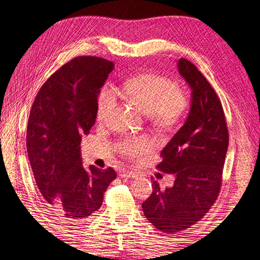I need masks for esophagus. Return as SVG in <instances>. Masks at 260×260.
Instances as JSON below:
<instances>
[{"instance_id": "esophagus-1", "label": "esophagus", "mask_w": 260, "mask_h": 260, "mask_svg": "<svg viewBox=\"0 0 260 260\" xmlns=\"http://www.w3.org/2000/svg\"><path fill=\"white\" fill-rule=\"evenodd\" d=\"M120 178L123 179H134L137 178V173L133 172V171H123V172H120Z\"/></svg>"}]
</instances>
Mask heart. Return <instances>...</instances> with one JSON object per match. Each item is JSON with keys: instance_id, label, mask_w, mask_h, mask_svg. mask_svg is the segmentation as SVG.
<instances>
[{"instance_id": "1", "label": "heart", "mask_w": 260, "mask_h": 260, "mask_svg": "<svg viewBox=\"0 0 260 260\" xmlns=\"http://www.w3.org/2000/svg\"><path fill=\"white\" fill-rule=\"evenodd\" d=\"M121 95L136 105L159 128H172L179 124L190 106L189 97L178 88V84L157 74H141L128 78L121 86ZM116 101L117 96L114 88L105 86L98 95V120L103 121L108 117ZM151 146L152 142L146 137H135L125 140L119 150L128 156H139Z\"/></svg>"}]
</instances>
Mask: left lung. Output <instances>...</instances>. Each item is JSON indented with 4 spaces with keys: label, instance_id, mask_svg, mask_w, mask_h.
Instances as JSON below:
<instances>
[{
    "label": "left lung",
    "instance_id": "8db88e82",
    "mask_svg": "<svg viewBox=\"0 0 260 260\" xmlns=\"http://www.w3.org/2000/svg\"><path fill=\"white\" fill-rule=\"evenodd\" d=\"M180 75L191 88V108L181 127L161 152L156 169L175 176L172 187L153 181L143 202L145 217L164 234L190 228L213 206L222 183L229 133L221 102L194 64L181 58Z\"/></svg>",
    "mask_w": 260,
    "mask_h": 260
}]
</instances>
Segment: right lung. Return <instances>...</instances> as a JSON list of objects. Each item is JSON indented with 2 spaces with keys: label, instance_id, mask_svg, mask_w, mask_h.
Wrapping results in <instances>:
<instances>
[{
  "label": "right lung",
  "instance_id": "obj_1",
  "mask_svg": "<svg viewBox=\"0 0 260 260\" xmlns=\"http://www.w3.org/2000/svg\"><path fill=\"white\" fill-rule=\"evenodd\" d=\"M114 63L80 56L60 67L42 85L32 105L26 150L38 189L54 213L80 222L102 207L116 179L114 169H85L81 136L95 125L97 101Z\"/></svg>",
  "mask_w": 260,
  "mask_h": 260
}]
</instances>
